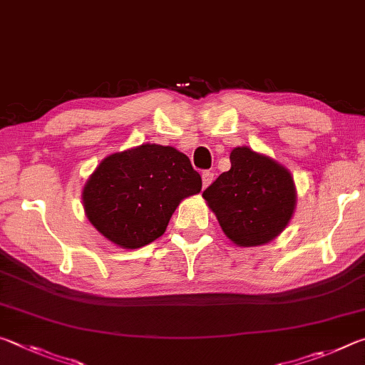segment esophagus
<instances>
[{"mask_svg": "<svg viewBox=\"0 0 365 365\" xmlns=\"http://www.w3.org/2000/svg\"><path fill=\"white\" fill-rule=\"evenodd\" d=\"M212 180H214V174H212V172H209V170L202 172V187L207 188L209 185L212 183Z\"/></svg>", "mask_w": 365, "mask_h": 365, "instance_id": "esophagus-1", "label": "esophagus"}]
</instances>
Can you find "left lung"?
Segmentation results:
<instances>
[{"label":"left lung","instance_id":"left-lung-1","mask_svg":"<svg viewBox=\"0 0 365 365\" xmlns=\"http://www.w3.org/2000/svg\"><path fill=\"white\" fill-rule=\"evenodd\" d=\"M230 170L202 193L222 230L237 246L272 242L285 230L296 209L294 180L285 165L248 146L233 148Z\"/></svg>","mask_w":365,"mask_h":365}]
</instances>
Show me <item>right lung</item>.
I'll return each mask as SVG.
<instances>
[{"instance_id": "add662e5", "label": "right lung", "mask_w": 365, "mask_h": 365, "mask_svg": "<svg viewBox=\"0 0 365 365\" xmlns=\"http://www.w3.org/2000/svg\"><path fill=\"white\" fill-rule=\"evenodd\" d=\"M201 187L187 154L143 143L104 158L86 180L82 201L90 224L104 238L137 250L158 240L177 206Z\"/></svg>"}]
</instances>
